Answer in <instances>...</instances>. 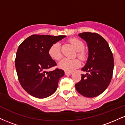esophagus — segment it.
Instances as JSON below:
<instances>
[{
  "instance_id": "1",
  "label": "esophagus",
  "mask_w": 125,
  "mask_h": 125,
  "mask_svg": "<svg viewBox=\"0 0 125 125\" xmlns=\"http://www.w3.org/2000/svg\"><path fill=\"white\" fill-rule=\"evenodd\" d=\"M64 73L65 74H66V75H70V74H71L72 73L71 72H67V71H65L64 72Z\"/></svg>"
}]
</instances>
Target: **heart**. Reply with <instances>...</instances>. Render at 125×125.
Returning <instances> with one entry per match:
<instances>
[{"label":"heart","mask_w":125,"mask_h":125,"mask_svg":"<svg viewBox=\"0 0 125 125\" xmlns=\"http://www.w3.org/2000/svg\"><path fill=\"white\" fill-rule=\"evenodd\" d=\"M69 42L73 46L76 51L77 52V56L81 59H84L85 54L83 52L84 45L81 40L77 38H71ZM49 54L52 58L55 61H59L62 57V54L61 49V44L59 42L53 44L49 49ZM81 65V62L77 59H64L59 63V67L62 69L67 72L72 71L73 70L79 67Z\"/></svg>","instance_id":"heart-1"}]
</instances>
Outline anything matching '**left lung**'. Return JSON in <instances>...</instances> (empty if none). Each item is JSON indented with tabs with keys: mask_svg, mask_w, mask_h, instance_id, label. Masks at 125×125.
<instances>
[{
	"mask_svg": "<svg viewBox=\"0 0 125 125\" xmlns=\"http://www.w3.org/2000/svg\"><path fill=\"white\" fill-rule=\"evenodd\" d=\"M79 36L86 42L89 56L82 71L81 81L75 84L77 91L83 96L94 97L107 89L112 77L114 60L112 52L104 39L96 33L83 32Z\"/></svg>",
	"mask_w": 125,
	"mask_h": 125,
	"instance_id": "obj_1",
	"label": "left lung"
}]
</instances>
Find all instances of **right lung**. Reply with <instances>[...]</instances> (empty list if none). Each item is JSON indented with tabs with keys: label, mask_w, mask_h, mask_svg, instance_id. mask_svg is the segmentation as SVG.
<instances>
[{
	"label": "right lung",
	"mask_w": 125,
	"mask_h": 125,
	"mask_svg": "<svg viewBox=\"0 0 125 125\" xmlns=\"http://www.w3.org/2000/svg\"><path fill=\"white\" fill-rule=\"evenodd\" d=\"M66 36L33 35L20 44L16 52L15 67L20 83L29 94L37 98L50 96L58 88L62 69L46 70L56 65L49 54L53 44Z\"/></svg>",
	"instance_id": "add662e5"
}]
</instances>
